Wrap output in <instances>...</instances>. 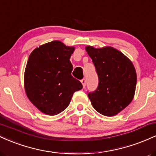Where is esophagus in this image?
<instances>
[{"label": "esophagus", "instance_id": "1", "mask_svg": "<svg viewBox=\"0 0 156 156\" xmlns=\"http://www.w3.org/2000/svg\"><path fill=\"white\" fill-rule=\"evenodd\" d=\"M80 82H81V83L83 84V88L84 87H86V84H87V80H86V79H82L81 80H80Z\"/></svg>", "mask_w": 156, "mask_h": 156}]
</instances>
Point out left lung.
Instances as JSON below:
<instances>
[{
	"instance_id": "8db88e82",
	"label": "left lung",
	"mask_w": 156,
	"mask_h": 156,
	"mask_svg": "<svg viewBox=\"0 0 156 156\" xmlns=\"http://www.w3.org/2000/svg\"><path fill=\"white\" fill-rule=\"evenodd\" d=\"M98 73L99 83L88 93L94 109L112 117L126 108L133 100L136 87V73L128 58L112 47H86Z\"/></svg>"
}]
</instances>
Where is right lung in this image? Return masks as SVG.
<instances>
[{
  "label": "right lung",
  "mask_w": 156,
  "mask_h": 156,
  "mask_svg": "<svg viewBox=\"0 0 156 156\" xmlns=\"http://www.w3.org/2000/svg\"><path fill=\"white\" fill-rule=\"evenodd\" d=\"M75 48L60 41L40 45L32 51L24 75L25 90L40 112L56 115L69 105L73 93L83 88L73 78L69 58Z\"/></svg>",
  "instance_id": "right-lung-1"
}]
</instances>
